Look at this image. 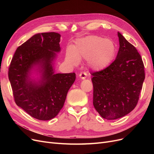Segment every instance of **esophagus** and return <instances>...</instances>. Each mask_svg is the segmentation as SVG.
<instances>
[{"mask_svg":"<svg viewBox=\"0 0 154 154\" xmlns=\"http://www.w3.org/2000/svg\"><path fill=\"white\" fill-rule=\"evenodd\" d=\"M79 76H80V78L82 79V80H84V79L87 78V74L85 72H81L79 74Z\"/></svg>","mask_w":154,"mask_h":154,"instance_id":"obj_1","label":"esophagus"}]
</instances>
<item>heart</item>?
Masks as SVG:
<instances>
[{
	"mask_svg": "<svg viewBox=\"0 0 154 154\" xmlns=\"http://www.w3.org/2000/svg\"><path fill=\"white\" fill-rule=\"evenodd\" d=\"M116 52L113 41L99 36H87L77 40L74 48H67L66 61L72 66H77L80 59L85 60L92 71H101L112 62Z\"/></svg>",
	"mask_w": 154,
	"mask_h": 154,
	"instance_id": "heart-1",
	"label": "heart"
}]
</instances>
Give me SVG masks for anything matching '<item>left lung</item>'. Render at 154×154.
I'll return each mask as SVG.
<instances>
[{"label":"left lung","mask_w":154,"mask_h":154,"mask_svg":"<svg viewBox=\"0 0 154 154\" xmlns=\"http://www.w3.org/2000/svg\"><path fill=\"white\" fill-rule=\"evenodd\" d=\"M119 48L116 60L103 71L93 72V105L102 118L116 119L136 106L145 78L141 55L118 32Z\"/></svg>","instance_id":"left-lung-1"}]
</instances>
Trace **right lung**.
<instances>
[{"label":"right lung","instance_id":"right-lung-1","mask_svg":"<svg viewBox=\"0 0 154 154\" xmlns=\"http://www.w3.org/2000/svg\"><path fill=\"white\" fill-rule=\"evenodd\" d=\"M60 35L54 32L32 36L18 47L9 67L8 77L16 104L35 119L54 118L63 106L76 74L54 72ZM33 71L39 78L31 76Z\"/></svg>","mask_w":154,"mask_h":154}]
</instances>
